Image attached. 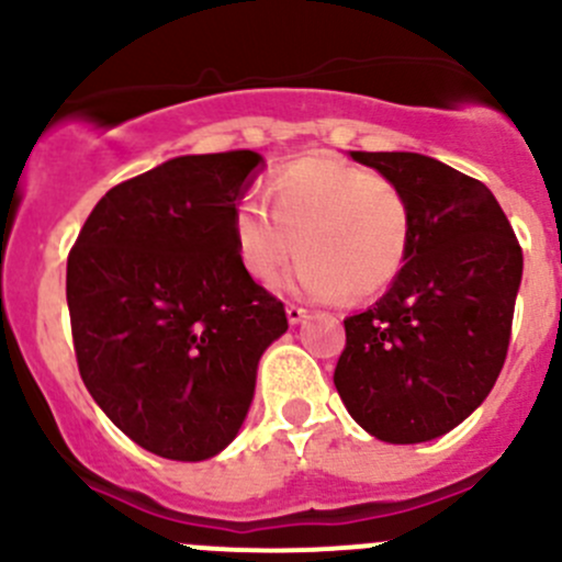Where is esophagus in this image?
Returning a JSON list of instances; mask_svg holds the SVG:
<instances>
[{"mask_svg":"<svg viewBox=\"0 0 562 562\" xmlns=\"http://www.w3.org/2000/svg\"><path fill=\"white\" fill-rule=\"evenodd\" d=\"M285 315H288V321H291V323H302L304 317H307V310L299 307V304H288Z\"/></svg>","mask_w":562,"mask_h":562,"instance_id":"esophagus-1","label":"esophagus"}]
</instances>
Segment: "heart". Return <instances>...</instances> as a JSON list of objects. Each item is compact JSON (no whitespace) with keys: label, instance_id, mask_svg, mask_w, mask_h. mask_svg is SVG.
Segmentation results:
<instances>
[{"label":"heart","instance_id":"1","mask_svg":"<svg viewBox=\"0 0 562 562\" xmlns=\"http://www.w3.org/2000/svg\"><path fill=\"white\" fill-rule=\"evenodd\" d=\"M271 212L241 198L234 212L236 258L271 282L299 252L293 291L364 302L400 277L413 241V206L391 176L328 155L293 160L266 179Z\"/></svg>","mask_w":562,"mask_h":562}]
</instances>
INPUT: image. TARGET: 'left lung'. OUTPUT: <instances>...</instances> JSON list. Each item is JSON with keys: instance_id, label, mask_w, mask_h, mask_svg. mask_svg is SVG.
Listing matches in <instances>:
<instances>
[{"instance_id": "left-lung-1", "label": "left lung", "mask_w": 562, "mask_h": 562, "mask_svg": "<svg viewBox=\"0 0 562 562\" xmlns=\"http://www.w3.org/2000/svg\"><path fill=\"white\" fill-rule=\"evenodd\" d=\"M413 206L411 255L367 313L345 317L334 386L386 443H422L486 400L512 342L522 247L473 176L413 151H350Z\"/></svg>"}]
</instances>
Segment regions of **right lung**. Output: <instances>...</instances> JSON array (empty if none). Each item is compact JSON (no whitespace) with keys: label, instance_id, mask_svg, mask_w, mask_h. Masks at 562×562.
Returning <instances> with one entry per match:
<instances>
[{"label":"right lung","instance_id":"obj_1","mask_svg":"<svg viewBox=\"0 0 562 562\" xmlns=\"http://www.w3.org/2000/svg\"><path fill=\"white\" fill-rule=\"evenodd\" d=\"M260 162L187 155L111 187L67 255L83 386L140 449L201 462L239 432L263 350L285 334L277 296L236 258L234 212Z\"/></svg>","mask_w":562,"mask_h":562}]
</instances>
